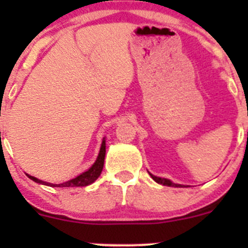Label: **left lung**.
Returning <instances> with one entry per match:
<instances>
[{
    "instance_id": "8db88e82",
    "label": "left lung",
    "mask_w": 248,
    "mask_h": 248,
    "mask_svg": "<svg viewBox=\"0 0 248 248\" xmlns=\"http://www.w3.org/2000/svg\"><path fill=\"white\" fill-rule=\"evenodd\" d=\"M149 175L152 176V178L154 179V181L156 182V183L158 184H162V186H173V187H183L186 186H182V184H176V183H172L170 179L168 178H161V177H157V176H154L152 175V173L149 172Z\"/></svg>"
}]
</instances>
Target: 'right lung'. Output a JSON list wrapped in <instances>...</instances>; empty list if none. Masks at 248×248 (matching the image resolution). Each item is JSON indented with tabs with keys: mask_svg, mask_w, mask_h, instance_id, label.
Masks as SVG:
<instances>
[{
	"mask_svg": "<svg viewBox=\"0 0 248 248\" xmlns=\"http://www.w3.org/2000/svg\"><path fill=\"white\" fill-rule=\"evenodd\" d=\"M105 154H106V140H105V138H104V140H102V143H101L100 152H99V155H98V157H96L94 164H93V166L91 167L90 169L87 170V171L80 173V175L77 176L76 178L70 179V181L65 182V183H62V184H52V183H49V182L41 181V179L33 177V176L28 175V173H27V176H28V177H29L30 179H32L33 182H36V183L43 184V186H57V187L86 186H90V184H92L93 182H94L95 179L98 178L99 176H100V173H101V171H102V168H104Z\"/></svg>",
	"mask_w": 248,
	"mask_h": 248,
	"instance_id": "obj_1",
	"label": "right lung"
}]
</instances>
